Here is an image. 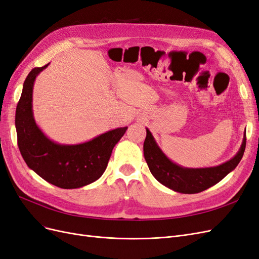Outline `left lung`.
Returning <instances> with one entry per match:
<instances>
[{
  "label": "left lung",
  "instance_id": "left-lung-1",
  "mask_svg": "<svg viewBox=\"0 0 259 259\" xmlns=\"http://www.w3.org/2000/svg\"><path fill=\"white\" fill-rule=\"evenodd\" d=\"M246 146L244 133L240 150L229 161L221 165L205 168H187L171 162L155 143L152 134L147 128V136L144 143V155L151 174L159 183L169 189L180 193H199L216 185L231 170L237 167Z\"/></svg>",
  "mask_w": 259,
  "mask_h": 259
}]
</instances>
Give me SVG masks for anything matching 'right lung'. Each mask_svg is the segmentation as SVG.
Here are the masks:
<instances>
[{
    "mask_svg": "<svg viewBox=\"0 0 259 259\" xmlns=\"http://www.w3.org/2000/svg\"><path fill=\"white\" fill-rule=\"evenodd\" d=\"M48 66L31 70L23 83L15 116L18 148L29 168L46 182L62 189H75L94 183L104 174L112 149L127 127L109 131L79 145L52 142L38 128L32 112L33 83Z\"/></svg>",
    "mask_w": 259,
    "mask_h": 259,
    "instance_id": "1",
    "label": "right lung"
}]
</instances>
